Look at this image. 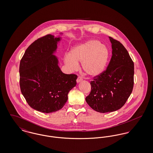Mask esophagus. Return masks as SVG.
<instances>
[{
	"label": "esophagus",
	"instance_id": "esophagus-1",
	"mask_svg": "<svg viewBox=\"0 0 153 153\" xmlns=\"http://www.w3.org/2000/svg\"><path fill=\"white\" fill-rule=\"evenodd\" d=\"M82 80V79L80 76H79V77H77V80H76V81H77V83H79V82H80Z\"/></svg>",
	"mask_w": 153,
	"mask_h": 153
}]
</instances>
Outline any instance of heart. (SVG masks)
I'll use <instances>...</instances> for the list:
<instances>
[{
	"instance_id": "1",
	"label": "heart",
	"mask_w": 153,
	"mask_h": 153,
	"mask_svg": "<svg viewBox=\"0 0 153 153\" xmlns=\"http://www.w3.org/2000/svg\"><path fill=\"white\" fill-rule=\"evenodd\" d=\"M109 51L107 46L97 40H89L74 46L64 62L71 69H76L81 62L84 72L91 77H97L104 72L108 64Z\"/></svg>"
}]
</instances>
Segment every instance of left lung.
Returning a JSON list of instances; mask_svg holds the SVG:
<instances>
[{"label": "left lung", "mask_w": 153, "mask_h": 153, "mask_svg": "<svg viewBox=\"0 0 153 153\" xmlns=\"http://www.w3.org/2000/svg\"><path fill=\"white\" fill-rule=\"evenodd\" d=\"M112 57L107 69L91 81L88 104L96 111L106 113L121 108L134 87V64L128 52L119 41L109 37Z\"/></svg>", "instance_id": "8db88e82"}]
</instances>
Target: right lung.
Instances as JSON below:
<instances>
[{"label": "right lung", "mask_w": 153, "mask_h": 153, "mask_svg": "<svg viewBox=\"0 0 153 153\" xmlns=\"http://www.w3.org/2000/svg\"><path fill=\"white\" fill-rule=\"evenodd\" d=\"M61 39L51 34L38 39L28 47L20 62L22 95L32 108L43 113L61 109L69 92L76 85L77 76L63 73L54 55Z\"/></svg>", "instance_id": "add662e5"}]
</instances>
